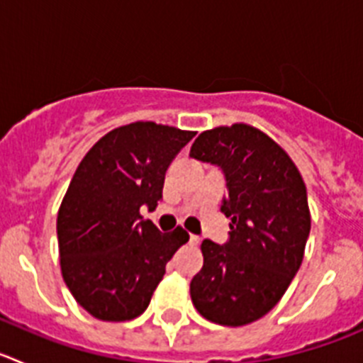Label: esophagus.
Wrapping results in <instances>:
<instances>
[{
	"mask_svg": "<svg viewBox=\"0 0 363 363\" xmlns=\"http://www.w3.org/2000/svg\"><path fill=\"white\" fill-rule=\"evenodd\" d=\"M189 243H191V245H198V243H200V236H196V234H191V236H189Z\"/></svg>",
	"mask_w": 363,
	"mask_h": 363,
	"instance_id": "34e87169",
	"label": "esophagus"
}]
</instances>
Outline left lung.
<instances>
[{
	"mask_svg": "<svg viewBox=\"0 0 363 363\" xmlns=\"http://www.w3.org/2000/svg\"><path fill=\"white\" fill-rule=\"evenodd\" d=\"M191 156L221 169V213L230 218L229 242L201 243L192 303L209 322L247 325L277 306L300 269L311 230L306 184L289 154L245 123L205 130Z\"/></svg>",
	"mask_w": 363,
	"mask_h": 363,
	"instance_id": "obj_1",
	"label": "left lung"
}]
</instances>
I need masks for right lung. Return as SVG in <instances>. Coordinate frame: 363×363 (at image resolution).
Returning a JSON list of instances; mask_svg holds the SVG:
<instances>
[{
	"mask_svg": "<svg viewBox=\"0 0 363 363\" xmlns=\"http://www.w3.org/2000/svg\"><path fill=\"white\" fill-rule=\"evenodd\" d=\"M194 134L154 121L123 125L98 140L74 172L57 211L60 265L94 318L140 316L167 262L189 242L187 230L162 233L140 209H156L167 169Z\"/></svg>",
	"mask_w": 363,
	"mask_h": 363,
	"instance_id": "obj_1",
	"label": "right lung"
}]
</instances>
